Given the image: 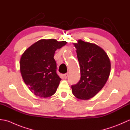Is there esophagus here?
Instances as JSON below:
<instances>
[{
    "label": "esophagus",
    "mask_w": 130,
    "mask_h": 130,
    "mask_svg": "<svg viewBox=\"0 0 130 130\" xmlns=\"http://www.w3.org/2000/svg\"><path fill=\"white\" fill-rule=\"evenodd\" d=\"M68 73H66L65 74H63V77H64L65 79H67L68 78Z\"/></svg>",
    "instance_id": "esophagus-1"
}]
</instances>
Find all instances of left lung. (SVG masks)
Instances as JSON below:
<instances>
[{
    "mask_svg": "<svg viewBox=\"0 0 130 130\" xmlns=\"http://www.w3.org/2000/svg\"><path fill=\"white\" fill-rule=\"evenodd\" d=\"M80 69V79L71 85L73 94L87 100L100 91L109 78L111 62L108 55L100 47L81 40L74 43Z\"/></svg>",
    "mask_w": 130,
    "mask_h": 130,
    "instance_id": "8db88e82",
    "label": "left lung"
}]
</instances>
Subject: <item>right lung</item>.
Returning <instances> with one entry per match:
<instances>
[{
    "mask_svg": "<svg viewBox=\"0 0 130 130\" xmlns=\"http://www.w3.org/2000/svg\"><path fill=\"white\" fill-rule=\"evenodd\" d=\"M66 41L40 40L22 54L20 60L22 76L29 90L36 96L46 98L55 93L61 79L56 73L55 52Z\"/></svg>",
    "mask_w": 130,
    "mask_h": 130,
    "instance_id": "right-lung-1",
    "label": "right lung"
}]
</instances>
